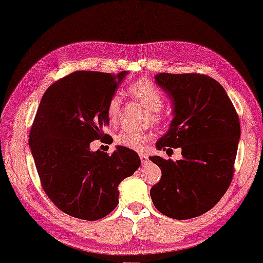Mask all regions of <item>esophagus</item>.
<instances>
[{"label":"esophagus","mask_w":263,"mask_h":263,"mask_svg":"<svg viewBox=\"0 0 263 263\" xmlns=\"http://www.w3.org/2000/svg\"><path fill=\"white\" fill-rule=\"evenodd\" d=\"M140 159H141V162H142L143 164L149 162V158H147V156L144 153H140Z\"/></svg>","instance_id":"esophagus-1"}]
</instances>
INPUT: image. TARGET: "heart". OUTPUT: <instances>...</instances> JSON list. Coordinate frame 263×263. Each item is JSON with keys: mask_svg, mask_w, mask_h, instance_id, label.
Wrapping results in <instances>:
<instances>
[{"mask_svg": "<svg viewBox=\"0 0 263 263\" xmlns=\"http://www.w3.org/2000/svg\"><path fill=\"white\" fill-rule=\"evenodd\" d=\"M127 92H129L133 99H136L150 110V117L153 121L160 120L159 111L163 106V96L156 84L151 82L150 80L142 79L131 84ZM121 103H122V100H121L119 94H114L107 101L106 112L110 120L113 121V122L117 121L120 116ZM149 139L150 136L145 132L136 130H123L118 134L116 140L118 144L125 146L127 149L142 151Z\"/></svg>", "mask_w": 263, "mask_h": 263, "instance_id": "heart-1", "label": "heart"}]
</instances>
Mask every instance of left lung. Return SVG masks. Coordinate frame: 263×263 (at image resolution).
<instances>
[{
	"instance_id": "1",
	"label": "left lung",
	"mask_w": 263,
	"mask_h": 263,
	"mask_svg": "<svg viewBox=\"0 0 263 263\" xmlns=\"http://www.w3.org/2000/svg\"><path fill=\"white\" fill-rule=\"evenodd\" d=\"M154 80L169 97L173 116L157 149L181 147L182 159L174 162L159 156L149 158L162 172L150 196L166 217L196 218L211 210L231 183L239 117L223 86L210 77L159 73Z\"/></svg>"
}]
</instances>
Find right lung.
I'll return each instance as SVG.
<instances>
[{
	"instance_id": "obj_1",
	"label": "right lung",
	"mask_w": 263,
	"mask_h": 263,
	"mask_svg": "<svg viewBox=\"0 0 263 263\" xmlns=\"http://www.w3.org/2000/svg\"><path fill=\"white\" fill-rule=\"evenodd\" d=\"M127 71L110 74L77 71L43 94L29 144L42 187L60 210L96 221L119 203V184L141 164L137 152L118 145L111 156L91 151L110 123L107 101Z\"/></svg>"
}]
</instances>
